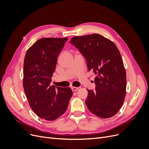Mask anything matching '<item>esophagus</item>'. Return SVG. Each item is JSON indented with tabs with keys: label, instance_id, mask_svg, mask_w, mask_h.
Instances as JSON below:
<instances>
[{
	"label": "esophagus",
	"instance_id": "obj_1",
	"mask_svg": "<svg viewBox=\"0 0 149 149\" xmlns=\"http://www.w3.org/2000/svg\"><path fill=\"white\" fill-rule=\"evenodd\" d=\"M78 89H79V88H78V87H74V86L71 87V89H72V91H73V92H74V91H77V90H78Z\"/></svg>",
	"mask_w": 149,
	"mask_h": 149
}]
</instances>
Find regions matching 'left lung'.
I'll use <instances>...</instances> for the list:
<instances>
[{
  "mask_svg": "<svg viewBox=\"0 0 149 149\" xmlns=\"http://www.w3.org/2000/svg\"><path fill=\"white\" fill-rule=\"evenodd\" d=\"M70 43L85 58L94 78L95 91L87 89L85 102L93 114L109 118L118 113L126 94V73L120 53L116 45L100 34L76 36Z\"/></svg>",
  "mask_w": 149,
  "mask_h": 149,
  "instance_id": "obj_1",
  "label": "left lung"
}]
</instances>
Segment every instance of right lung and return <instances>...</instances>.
I'll list each match as a JSON object with an SVG mask.
<instances>
[{
    "mask_svg": "<svg viewBox=\"0 0 149 149\" xmlns=\"http://www.w3.org/2000/svg\"><path fill=\"white\" fill-rule=\"evenodd\" d=\"M68 38H43L26 52L23 86L31 109L39 118L54 120L66 111L73 92L70 88L51 86L57 58Z\"/></svg>",
    "mask_w": 149,
    "mask_h": 149,
    "instance_id": "1",
    "label": "right lung"
}]
</instances>
